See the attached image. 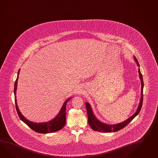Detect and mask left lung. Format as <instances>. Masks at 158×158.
<instances>
[{"label":"left lung","instance_id":"left-lung-1","mask_svg":"<svg viewBox=\"0 0 158 158\" xmlns=\"http://www.w3.org/2000/svg\"><path fill=\"white\" fill-rule=\"evenodd\" d=\"M134 59L137 65L139 67V64L138 61L136 59V58L134 56ZM139 75V77L141 81V96H140V99L139 102V104L138 107L137 108V110L135 112V114L134 115L131 116L128 119L124 120L123 122L118 123V124H108L106 123H102L100 122V120L96 118V116L94 114L93 111V109L91 107L90 104L89 103H85V107L87 109V116H88V122H89V125L90 127L95 131H99V132H116V131H119L120 130L122 129L124 127H126L127 124L130 122H131V120L133 119L135 116L138 115L139 112L140 111V109L142 108L143 103V87H144V84H143V77L140 69L139 68L138 69Z\"/></svg>","mask_w":158,"mask_h":158}]
</instances>
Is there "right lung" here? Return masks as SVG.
I'll return each mask as SVG.
<instances>
[{
    "mask_svg": "<svg viewBox=\"0 0 158 158\" xmlns=\"http://www.w3.org/2000/svg\"><path fill=\"white\" fill-rule=\"evenodd\" d=\"M20 71V69L18 70L17 77L14 85V95H15L16 109L18 112V114L19 116L20 119L22 120L24 123H26L28 127L31 128L32 130L39 133L47 134V133H51V132H54L60 130L65 126V122H66L65 107H66L67 103L71 99V98L66 99L64 101L62 107L60 108V111L59 112L58 115L56 116L54 119L46 122L38 123L32 122L31 121L27 120L25 117H24V116L20 111L19 109L18 106L16 98V92L17 89V85H18V81L19 78Z\"/></svg>",
    "mask_w": 158,
    "mask_h": 158,
    "instance_id": "obj_1",
    "label": "right lung"
}]
</instances>
